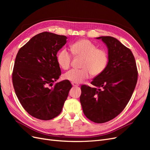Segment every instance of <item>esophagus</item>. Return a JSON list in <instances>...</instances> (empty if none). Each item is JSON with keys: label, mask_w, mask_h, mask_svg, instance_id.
<instances>
[{"label": "esophagus", "mask_w": 150, "mask_h": 150, "mask_svg": "<svg viewBox=\"0 0 150 150\" xmlns=\"http://www.w3.org/2000/svg\"><path fill=\"white\" fill-rule=\"evenodd\" d=\"M71 84H72V85L73 86H79V84L76 83H71Z\"/></svg>", "instance_id": "obj_1"}]
</instances>
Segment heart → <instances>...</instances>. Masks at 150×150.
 I'll use <instances>...</instances> for the list:
<instances>
[{"mask_svg":"<svg viewBox=\"0 0 150 150\" xmlns=\"http://www.w3.org/2000/svg\"><path fill=\"white\" fill-rule=\"evenodd\" d=\"M71 52L66 48L61 49L57 54L58 64L63 69H67L71 64L72 54L74 57H83L80 69H72L64 75V78L72 83H80L90 75L96 77L105 71L109 62V54L105 49L98 48L88 39H80L72 43Z\"/></svg>","mask_w":150,"mask_h":150,"instance_id":"b5f03b06","label":"heart"}]
</instances>
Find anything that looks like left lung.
I'll list each match as a JSON object with an SVG mask.
<instances>
[{
	"instance_id": "left-lung-1",
	"label": "left lung",
	"mask_w": 150,
	"mask_h": 150,
	"mask_svg": "<svg viewBox=\"0 0 150 150\" xmlns=\"http://www.w3.org/2000/svg\"><path fill=\"white\" fill-rule=\"evenodd\" d=\"M101 39L108 48L106 69L92 81L93 88L81 86L80 102L84 115L96 123H103L123 111L138 81L135 59L131 50L111 36Z\"/></svg>"
}]
</instances>
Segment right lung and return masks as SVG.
Returning a JSON list of instances; mask_svg holds the SVG:
<instances>
[{
	"label": "right lung",
	"instance_id": "right-lung-1",
	"mask_svg": "<svg viewBox=\"0 0 150 150\" xmlns=\"http://www.w3.org/2000/svg\"><path fill=\"white\" fill-rule=\"evenodd\" d=\"M67 37L43 32L35 35L17 54L12 71L16 96L30 115L41 120L57 116L72 85L65 80L53 83L61 74L57 53Z\"/></svg>",
	"mask_w": 150,
	"mask_h": 150
}]
</instances>
